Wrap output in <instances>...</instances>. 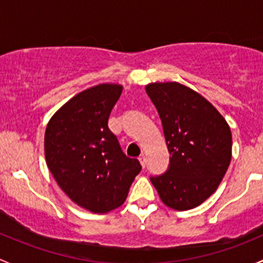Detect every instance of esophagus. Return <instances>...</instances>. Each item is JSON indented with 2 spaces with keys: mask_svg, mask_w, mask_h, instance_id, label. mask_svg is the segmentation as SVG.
I'll list each match as a JSON object with an SVG mask.
<instances>
[{
  "mask_svg": "<svg viewBox=\"0 0 263 263\" xmlns=\"http://www.w3.org/2000/svg\"><path fill=\"white\" fill-rule=\"evenodd\" d=\"M139 162L143 167H145V163H147V159H145L144 154H140L139 156Z\"/></svg>",
  "mask_w": 263,
  "mask_h": 263,
  "instance_id": "obj_1",
  "label": "esophagus"
}]
</instances>
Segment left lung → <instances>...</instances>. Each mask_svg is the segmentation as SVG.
Listing matches in <instances>:
<instances>
[{
	"label": "left lung",
	"mask_w": 263,
	"mask_h": 263,
	"mask_svg": "<svg viewBox=\"0 0 263 263\" xmlns=\"http://www.w3.org/2000/svg\"><path fill=\"white\" fill-rule=\"evenodd\" d=\"M148 96L163 125L168 170L151 177L164 205L199 206L215 192L232 159V132L220 112L196 91L178 82L149 83Z\"/></svg>",
	"instance_id": "left-lung-1"
}]
</instances>
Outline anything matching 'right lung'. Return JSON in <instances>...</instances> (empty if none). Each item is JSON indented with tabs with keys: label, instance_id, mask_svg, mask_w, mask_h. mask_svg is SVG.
<instances>
[{
	"label": "right lung",
	"instance_id": "obj_1",
	"mask_svg": "<svg viewBox=\"0 0 263 263\" xmlns=\"http://www.w3.org/2000/svg\"><path fill=\"white\" fill-rule=\"evenodd\" d=\"M121 91L123 86L102 83L80 92L51 116L45 130L48 168L64 194L92 213L123 205L142 170L107 125Z\"/></svg>",
	"mask_w": 263,
	"mask_h": 263
}]
</instances>
